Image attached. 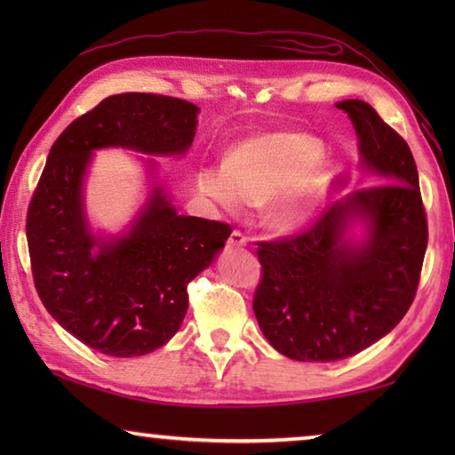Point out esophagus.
Segmentation results:
<instances>
[{
    "label": "esophagus",
    "instance_id": "esophagus-1",
    "mask_svg": "<svg viewBox=\"0 0 455 455\" xmlns=\"http://www.w3.org/2000/svg\"><path fill=\"white\" fill-rule=\"evenodd\" d=\"M246 243H249V236H246L243 230H236V228L233 230V233H230L228 241H227L230 249H236V246H244Z\"/></svg>",
    "mask_w": 455,
    "mask_h": 455
}]
</instances>
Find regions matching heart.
Listing matches in <instances>:
<instances>
[{
  "label": "heart",
  "instance_id": "1",
  "mask_svg": "<svg viewBox=\"0 0 455 455\" xmlns=\"http://www.w3.org/2000/svg\"><path fill=\"white\" fill-rule=\"evenodd\" d=\"M321 142L301 132H273L244 140L228 152L227 164H204L196 187L230 212L267 203L268 225L301 227L327 187Z\"/></svg>",
  "mask_w": 455,
  "mask_h": 455
}]
</instances>
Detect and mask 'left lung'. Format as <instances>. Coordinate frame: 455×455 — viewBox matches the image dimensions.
I'll return each mask as SVG.
<instances>
[{
  "mask_svg": "<svg viewBox=\"0 0 455 455\" xmlns=\"http://www.w3.org/2000/svg\"><path fill=\"white\" fill-rule=\"evenodd\" d=\"M357 130L361 163L381 182L353 192L301 233L259 241L252 309L267 341L297 361H337L387 335L418 292L427 217L410 146L363 100L339 102ZM370 220V241L340 243V220Z\"/></svg>",
  "mask_w": 455,
  "mask_h": 455,
  "instance_id": "8db88e82",
  "label": "left lung"
}]
</instances>
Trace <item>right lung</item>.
<instances>
[{"label": "right lung", "instance_id": "1", "mask_svg": "<svg viewBox=\"0 0 455 455\" xmlns=\"http://www.w3.org/2000/svg\"><path fill=\"white\" fill-rule=\"evenodd\" d=\"M196 114L195 104L163 94L104 98L58 136L29 200L26 236L37 295L68 333L104 355L138 357L171 341L188 311V283L233 228L179 214L156 188L132 233L98 243L82 211L90 154L104 146L182 154Z\"/></svg>", "mask_w": 455, "mask_h": 455}]
</instances>
